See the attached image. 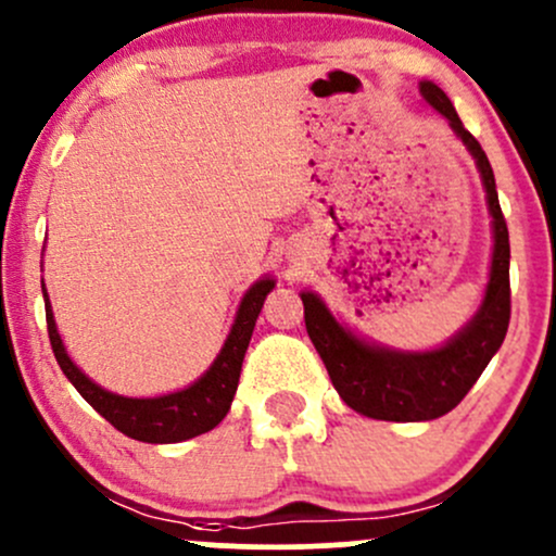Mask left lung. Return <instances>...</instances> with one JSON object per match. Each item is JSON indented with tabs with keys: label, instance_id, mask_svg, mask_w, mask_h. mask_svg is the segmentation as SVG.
<instances>
[{
	"label": "left lung",
	"instance_id": "left-lung-1",
	"mask_svg": "<svg viewBox=\"0 0 556 556\" xmlns=\"http://www.w3.org/2000/svg\"><path fill=\"white\" fill-rule=\"evenodd\" d=\"M422 99L446 117L454 134L463 139L476 160L485 189L491 220H494V254H491L489 286L480 309L467 326L444 346L430 352H396L367 344L330 315L323 299L304 291V323L336 391L354 413L372 420L420 422L452 413L480 372L502 346L509 328V230L498 207L496 180L491 162L476 136L459 121L457 110L433 80L420 84Z\"/></svg>",
	"mask_w": 556,
	"mask_h": 556
}]
</instances>
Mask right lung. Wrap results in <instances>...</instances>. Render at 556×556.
<instances>
[{
	"instance_id": "1",
	"label": "right lung",
	"mask_w": 556,
	"mask_h": 556,
	"mask_svg": "<svg viewBox=\"0 0 556 556\" xmlns=\"http://www.w3.org/2000/svg\"><path fill=\"white\" fill-rule=\"evenodd\" d=\"M273 286H276V280L262 278L247 291L220 354L212 362L210 370L194 380L189 389L173 391V394L165 396L134 399L104 391L86 372L78 370L76 362L67 357L58 326H54L52 304H49L47 289H43L41 280L49 341H52V352L58 357L62 372L104 420L112 422L121 433H126L128 439L147 441V444H178V441L194 439V435L207 433L228 415L230 402H233L236 389H239L241 362H244L254 323H257L262 304H265V296L270 294Z\"/></svg>"
}]
</instances>
